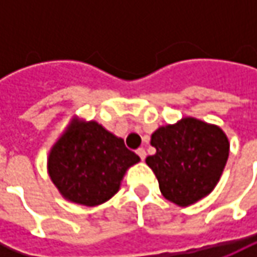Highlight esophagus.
Segmentation results:
<instances>
[{
	"instance_id": "esophagus-1",
	"label": "esophagus",
	"mask_w": 257,
	"mask_h": 257,
	"mask_svg": "<svg viewBox=\"0 0 257 257\" xmlns=\"http://www.w3.org/2000/svg\"><path fill=\"white\" fill-rule=\"evenodd\" d=\"M137 154H139V157H140L142 160L146 159V150H144V149H139V150H137Z\"/></svg>"
}]
</instances>
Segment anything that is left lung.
I'll list each match as a JSON object with an SVG mask.
<instances>
[{"label":"left lung","mask_w":257,"mask_h":257,"mask_svg":"<svg viewBox=\"0 0 257 257\" xmlns=\"http://www.w3.org/2000/svg\"><path fill=\"white\" fill-rule=\"evenodd\" d=\"M150 144L156 154L146 159L159 180L160 192L180 207L209 196L222 177L230 143L216 124L194 117L159 127Z\"/></svg>","instance_id":"1"}]
</instances>
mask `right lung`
Returning a JSON list of instances; mask_svg holds the SVG:
<instances>
[{"label": "right lung", "instance_id": "1", "mask_svg": "<svg viewBox=\"0 0 257 257\" xmlns=\"http://www.w3.org/2000/svg\"><path fill=\"white\" fill-rule=\"evenodd\" d=\"M139 162L123 139L74 115L50 149L47 172L65 200L94 207L120 190L125 172Z\"/></svg>", "mask_w": 257, "mask_h": 257}]
</instances>
